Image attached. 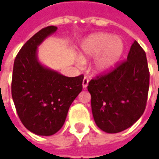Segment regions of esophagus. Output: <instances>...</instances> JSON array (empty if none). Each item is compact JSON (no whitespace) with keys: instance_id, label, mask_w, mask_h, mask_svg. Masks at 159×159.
Segmentation results:
<instances>
[{"instance_id":"1","label":"esophagus","mask_w":159,"mask_h":159,"mask_svg":"<svg viewBox=\"0 0 159 159\" xmlns=\"http://www.w3.org/2000/svg\"><path fill=\"white\" fill-rule=\"evenodd\" d=\"M89 78L87 77V76H84V78L83 80V89H86L87 86H88V84H89Z\"/></svg>"}]
</instances>
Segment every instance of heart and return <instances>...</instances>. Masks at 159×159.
<instances>
[{"mask_svg": "<svg viewBox=\"0 0 159 159\" xmlns=\"http://www.w3.org/2000/svg\"><path fill=\"white\" fill-rule=\"evenodd\" d=\"M125 45L119 36L97 33L84 40L81 47V59L95 58L93 69L97 73L109 71L117 65L124 52Z\"/></svg>", "mask_w": 159, "mask_h": 159, "instance_id": "obj_1", "label": "heart"}]
</instances>
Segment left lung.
<instances>
[{
  "mask_svg": "<svg viewBox=\"0 0 159 159\" xmlns=\"http://www.w3.org/2000/svg\"><path fill=\"white\" fill-rule=\"evenodd\" d=\"M149 79L146 52L134 41L126 60L89 83L88 90L97 126L110 134L132 126L146 109Z\"/></svg>",
  "mask_w": 159,
  "mask_h": 159,
  "instance_id": "1",
  "label": "left lung"
}]
</instances>
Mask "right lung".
<instances>
[{"label":"right lung","mask_w":159,"mask_h":159,"mask_svg":"<svg viewBox=\"0 0 159 159\" xmlns=\"http://www.w3.org/2000/svg\"><path fill=\"white\" fill-rule=\"evenodd\" d=\"M56 30V26H48L28 40L16 56L12 71V97L19 119L30 132L45 136L62 128L83 90V75L65 76L38 61L37 47Z\"/></svg>","instance_id":"add662e5"}]
</instances>
